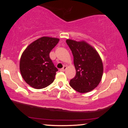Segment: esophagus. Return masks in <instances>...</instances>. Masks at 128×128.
I'll return each instance as SVG.
<instances>
[{
	"label": "esophagus",
	"mask_w": 128,
	"mask_h": 128,
	"mask_svg": "<svg viewBox=\"0 0 128 128\" xmlns=\"http://www.w3.org/2000/svg\"><path fill=\"white\" fill-rule=\"evenodd\" d=\"M66 69H67V67H66V66H64L62 68L60 69V71H61V72H64L66 70Z\"/></svg>",
	"instance_id": "esophagus-1"
}]
</instances>
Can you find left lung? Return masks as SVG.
Returning a JSON list of instances; mask_svg holds the SVG:
<instances>
[{"label":"left lung","instance_id":"left-lung-1","mask_svg":"<svg viewBox=\"0 0 128 128\" xmlns=\"http://www.w3.org/2000/svg\"><path fill=\"white\" fill-rule=\"evenodd\" d=\"M67 45L73 56L76 76L70 81V86L81 93L92 91L102 79L104 66L102 59L95 48L85 41L67 39Z\"/></svg>","mask_w":128,"mask_h":128}]
</instances>
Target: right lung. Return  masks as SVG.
Segmentation results:
<instances>
[{
    "instance_id": "add662e5",
    "label": "right lung",
    "mask_w": 128,
    "mask_h": 128,
    "mask_svg": "<svg viewBox=\"0 0 128 128\" xmlns=\"http://www.w3.org/2000/svg\"><path fill=\"white\" fill-rule=\"evenodd\" d=\"M58 38L42 36L29 44L22 53L20 70L24 81L32 88L42 89L50 85L58 71L49 57Z\"/></svg>"
}]
</instances>
